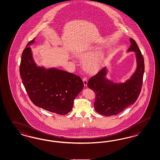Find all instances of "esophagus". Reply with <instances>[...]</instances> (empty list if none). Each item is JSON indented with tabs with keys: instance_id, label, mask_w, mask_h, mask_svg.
Here are the masks:
<instances>
[{
	"instance_id": "34e87169",
	"label": "esophagus",
	"mask_w": 160,
	"mask_h": 160,
	"mask_svg": "<svg viewBox=\"0 0 160 160\" xmlns=\"http://www.w3.org/2000/svg\"><path fill=\"white\" fill-rule=\"evenodd\" d=\"M83 82L84 86H86L87 84H88V78L86 77H83Z\"/></svg>"
}]
</instances>
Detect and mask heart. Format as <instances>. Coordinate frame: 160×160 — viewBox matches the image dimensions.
Segmentation results:
<instances>
[{"label":"heart","mask_w":160,"mask_h":160,"mask_svg":"<svg viewBox=\"0 0 160 160\" xmlns=\"http://www.w3.org/2000/svg\"><path fill=\"white\" fill-rule=\"evenodd\" d=\"M88 53H84L80 56L83 58L86 57ZM104 59L103 54L100 51H95L87 57L83 62V66L86 70L91 73L98 72L100 69Z\"/></svg>","instance_id":"1"}]
</instances>
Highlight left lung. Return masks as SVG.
Wrapping results in <instances>:
<instances>
[{
    "instance_id": "1",
    "label": "left lung",
    "mask_w": 160,
    "mask_h": 160,
    "mask_svg": "<svg viewBox=\"0 0 160 160\" xmlns=\"http://www.w3.org/2000/svg\"><path fill=\"white\" fill-rule=\"evenodd\" d=\"M131 45L128 51H135L137 58V68L130 80L125 83L115 84L105 78L106 68H103L91 77L88 86L96 95L95 110L105 116L116 115L129 106L133 104L141 93L143 83L144 60L135 41L130 38Z\"/></svg>"
}]
</instances>
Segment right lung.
Instances as JSON below:
<instances>
[{
    "mask_svg": "<svg viewBox=\"0 0 160 160\" xmlns=\"http://www.w3.org/2000/svg\"><path fill=\"white\" fill-rule=\"evenodd\" d=\"M34 39L28 42L22 52L19 72L23 84L35 106L58 115H66L83 89V81L70 72L37 66L29 47Z\"/></svg>",
    "mask_w": 160,
    "mask_h": 160,
    "instance_id": "add662e5",
    "label": "right lung"
}]
</instances>
